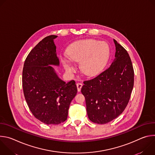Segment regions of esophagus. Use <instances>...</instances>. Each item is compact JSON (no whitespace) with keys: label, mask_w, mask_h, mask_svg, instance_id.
Masks as SVG:
<instances>
[{"label":"esophagus","mask_w":155,"mask_h":155,"mask_svg":"<svg viewBox=\"0 0 155 155\" xmlns=\"http://www.w3.org/2000/svg\"><path fill=\"white\" fill-rule=\"evenodd\" d=\"M82 86H83V84H82V83H78L77 84V90H78V92H80V91H81V88Z\"/></svg>","instance_id":"obj_1"}]
</instances>
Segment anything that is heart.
<instances>
[{"instance_id":"heart-1","label":"heart","mask_w":155,"mask_h":155,"mask_svg":"<svg viewBox=\"0 0 155 155\" xmlns=\"http://www.w3.org/2000/svg\"><path fill=\"white\" fill-rule=\"evenodd\" d=\"M70 57L63 56L61 61L65 70H74V61H81V69L88 76L98 74L104 69L110 56V47L105 41L95 39L81 40L74 43L68 50Z\"/></svg>"}]
</instances>
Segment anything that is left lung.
Instances as JSON below:
<instances>
[{
  "instance_id": "left-lung-1",
  "label": "left lung",
  "mask_w": 155,
  "mask_h": 155,
  "mask_svg": "<svg viewBox=\"0 0 155 155\" xmlns=\"http://www.w3.org/2000/svg\"><path fill=\"white\" fill-rule=\"evenodd\" d=\"M115 59L96 77L83 81L81 91L85 97L89 119L106 124L126 108L133 89L134 72L127 51L115 39Z\"/></svg>"
}]
</instances>
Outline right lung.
<instances>
[{
  "label": "right lung",
  "instance_id": "add662e5",
  "mask_svg": "<svg viewBox=\"0 0 155 155\" xmlns=\"http://www.w3.org/2000/svg\"><path fill=\"white\" fill-rule=\"evenodd\" d=\"M51 35L42 39L28 55L23 70V93L33 115L47 124H59L68 118L70 104L77 93L74 80L65 83L50 64L59 65Z\"/></svg>",
  "mask_w": 155,
  "mask_h": 155
}]
</instances>
